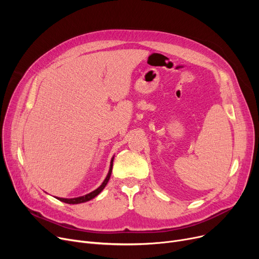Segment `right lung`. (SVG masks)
Returning a JSON list of instances; mask_svg holds the SVG:
<instances>
[{
    "label": "right lung",
    "instance_id": "obj_1",
    "mask_svg": "<svg viewBox=\"0 0 259 259\" xmlns=\"http://www.w3.org/2000/svg\"><path fill=\"white\" fill-rule=\"evenodd\" d=\"M112 166H113V158H112V160H111V164H110V169H109V172H108V175H107V178L105 179V181L103 182V184L97 189V190H94V191H92L91 193H89V194H86V195H84V196H79V197H75V198H60V197H58V199H60L61 201H64V202H66V203H72V205H74V203H81V202H85V201H88V200H90V199H92V198H94L95 196L97 195H99L102 191H103V189L106 187V185H107V183H108V181H109V179H110V176H111V172H112Z\"/></svg>",
    "mask_w": 259,
    "mask_h": 259
}]
</instances>
